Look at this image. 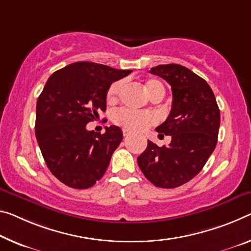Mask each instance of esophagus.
I'll use <instances>...</instances> for the list:
<instances>
[{
    "label": "esophagus",
    "instance_id": "obj_1",
    "mask_svg": "<svg viewBox=\"0 0 251 251\" xmlns=\"http://www.w3.org/2000/svg\"><path fill=\"white\" fill-rule=\"evenodd\" d=\"M123 135H124L125 137H127L128 136V135H130V132L128 129H125V128H123Z\"/></svg>",
    "mask_w": 251,
    "mask_h": 251
}]
</instances>
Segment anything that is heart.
Here are the masks:
<instances>
[{
  "label": "heart",
  "mask_w": 251,
  "mask_h": 251,
  "mask_svg": "<svg viewBox=\"0 0 251 251\" xmlns=\"http://www.w3.org/2000/svg\"><path fill=\"white\" fill-rule=\"evenodd\" d=\"M123 87V81L117 80L114 81L107 89L106 99L108 102H114L121 94ZM145 88L150 97H153L155 94L163 93L164 94V87L158 80L151 79L145 83ZM111 121L115 124L123 127V128L133 130V132H142L149 128L150 126L156 123L157 118L151 111H135L127 108H119L113 111L111 115Z\"/></svg>",
  "instance_id": "heart-1"
}]
</instances>
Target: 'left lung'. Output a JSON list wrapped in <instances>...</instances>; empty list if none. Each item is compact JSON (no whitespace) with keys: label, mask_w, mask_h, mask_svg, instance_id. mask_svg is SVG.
<instances>
[{"label":"left lung","mask_w":251,"mask_h":251,"mask_svg":"<svg viewBox=\"0 0 251 251\" xmlns=\"http://www.w3.org/2000/svg\"><path fill=\"white\" fill-rule=\"evenodd\" d=\"M150 73L165 79L172 89V109L166 121L156 127L157 133L170 135L172 141L162 147L147 141L137 163L155 186L177 188L203 169L216 149L220 110L210 86L186 67L160 65Z\"/></svg>","instance_id":"left-lung-1"}]
</instances>
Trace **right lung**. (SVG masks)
<instances>
[{"instance_id":"add662e5","label":"right lung","mask_w":251,"mask_h":251,"mask_svg":"<svg viewBox=\"0 0 251 251\" xmlns=\"http://www.w3.org/2000/svg\"><path fill=\"white\" fill-rule=\"evenodd\" d=\"M130 73L79 61L48 79L37 101L35 137L47 166L63 184L88 189L105 174L122 129L111 125L100 134L86 125L106 110L108 87Z\"/></svg>"}]
</instances>
